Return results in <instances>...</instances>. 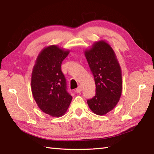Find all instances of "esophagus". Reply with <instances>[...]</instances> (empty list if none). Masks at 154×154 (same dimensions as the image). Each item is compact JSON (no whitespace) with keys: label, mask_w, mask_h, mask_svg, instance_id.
I'll use <instances>...</instances> for the list:
<instances>
[{"label":"esophagus","mask_w":154,"mask_h":154,"mask_svg":"<svg viewBox=\"0 0 154 154\" xmlns=\"http://www.w3.org/2000/svg\"><path fill=\"white\" fill-rule=\"evenodd\" d=\"M82 86H80L79 85V86L77 88L76 90H75V92H76V93H77V94H79L81 92H82Z\"/></svg>","instance_id":"esophagus-1"}]
</instances>
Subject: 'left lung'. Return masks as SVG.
<instances>
[{
  "instance_id": "8db88e82",
  "label": "left lung",
  "mask_w": 154,
  "mask_h": 154,
  "mask_svg": "<svg viewBox=\"0 0 154 154\" xmlns=\"http://www.w3.org/2000/svg\"><path fill=\"white\" fill-rule=\"evenodd\" d=\"M94 78L96 95L87 100L93 113L103 116L113 110L122 92L120 65L111 45L105 41H96L84 51Z\"/></svg>"
}]
</instances>
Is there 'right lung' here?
<instances>
[{
  "instance_id": "add662e5",
  "label": "right lung",
  "mask_w": 154,
  "mask_h": 154,
  "mask_svg": "<svg viewBox=\"0 0 154 154\" xmlns=\"http://www.w3.org/2000/svg\"><path fill=\"white\" fill-rule=\"evenodd\" d=\"M69 52L56 45L46 47L38 55L33 67V98L41 110L52 117L63 116L72 100L61 70L62 62Z\"/></svg>"
}]
</instances>
